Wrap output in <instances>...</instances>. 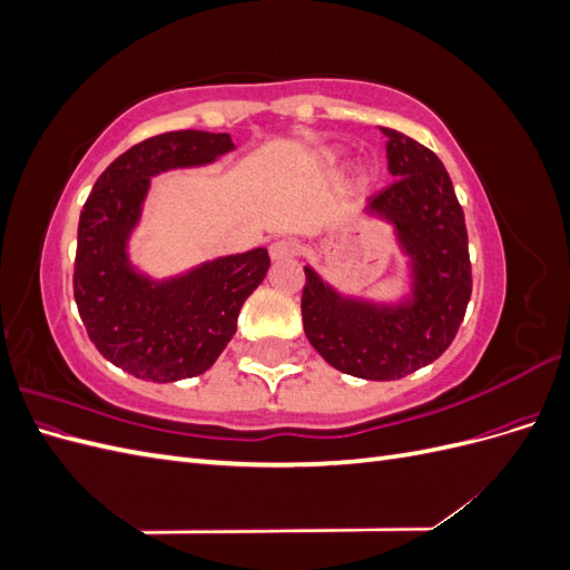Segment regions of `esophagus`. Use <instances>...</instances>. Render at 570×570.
I'll list each match as a JSON object with an SVG mask.
<instances>
[{
  "instance_id": "obj_1",
  "label": "esophagus",
  "mask_w": 570,
  "mask_h": 570,
  "mask_svg": "<svg viewBox=\"0 0 570 570\" xmlns=\"http://www.w3.org/2000/svg\"><path fill=\"white\" fill-rule=\"evenodd\" d=\"M268 254L273 262H287V258H295L299 254V243L297 239H275V243L268 247Z\"/></svg>"
}]
</instances>
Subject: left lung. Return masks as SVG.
<instances>
[{
	"mask_svg": "<svg viewBox=\"0 0 570 570\" xmlns=\"http://www.w3.org/2000/svg\"><path fill=\"white\" fill-rule=\"evenodd\" d=\"M387 135V170L396 178L368 199L366 212L394 223L413 258V302L375 306L342 299L304 268V333L333 368L366 381H396L450 347L471 299V258L463 209L435 151Z\"/></svg>",
	"mask_w": 570,
	"mask_h": 570,
	"instance_id": "left-lung-1",
	"label": "left lung"
}]
</instances>
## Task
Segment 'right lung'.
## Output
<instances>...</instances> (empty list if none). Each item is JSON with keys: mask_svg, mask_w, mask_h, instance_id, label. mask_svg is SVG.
Listing matches in <instances>:
<instances>
[{"mask_svg": "<svg viewBox=\"0 0 570 570\" xmlns=\"http://www.w3.org/2000/svg\"><path fill=\"white\" fill-rule=\"evenodd\" d=\"M233 149L228 132L174 130L137 142L101 174L78 223L73 295L99 354L154 383L214 366L237 331V314L271 266L264 247L216 258L168 283L128 264L126 239L140 218L149 178L209 164Z\"/></svg>", "mask_w": 570, "mask_h": 570, "instance_id": "add662e5", "label": "right lung"}]
</instances>
